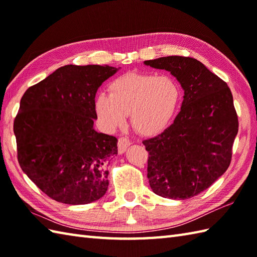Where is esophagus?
<instances>
[{"label": "esophagus", "instance_id": "1", "mask_svg": "<svg viewBox=\"0 0 257 257\" xmlns=\"http://www.w3.org/2000/svg\"><path fill=\"white\" fill-rule=\"evenodd\" d=\"M132 145V141H130L128 138L125 137H121L119 138L118 140V152L120 155H122L123 152H125V150L128 149V147Z\"/></svg>", "mask_w": 257, "mask_h": 257}]
</instances>
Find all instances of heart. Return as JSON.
<instances>
[{
    "instance_id": "obj_1",
    "label": "heart",
    "mask_w": 257,
    "mask_h": 257,
    "mask_svg": "<svg viewBox=\"0 0 257 257\" xmlns=\"http://www.w3.org/2000/svg\"><path fill=\"white\" fill-rule=\"evenodd\" d=\"M109 94L96 97L95 110L100 122L109 130L130 122L138 134L154 137L171 124L177 116L182 91L169 76L128 73L113 79Z\"/></svg>"
}]
</instances>
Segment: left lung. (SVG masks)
<instances>
[{"label": "left lung", "mask_w": 257, "mask_h": 257, "mask_svg": "<svg viewBox=\"0 0 257 257\" xmlns=\"http://www.w3.org/2000/svg\"><path fill=\"white\" fill-rule=\"evenodd\" d=\"M144 64L167 70L184 91L173 123L143 141L149 152V184L162 198L190 199L214 183L230 166L238 132L232 92L225 81L194 58L167 56Z\"/></svg>", "instance_id": "1"}]
</instances>
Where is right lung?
I'll return each mask as SVG.
<instances>
[{"mask_svg": "<svg viewBox=\"0 0 257 257\" xmlns=\"http://www.w3.org/2000/svg\"><path fill=\"white\" fill-rule=\"evenodd\" d=\"M119 68L66 65L30 87L14 120L22 170L57 202L87 204L107 192L118 140L98 133L95 96Z\"/></svg>", "mask_w": 257, "mask_h": 257, "instance_id": "1", "label": "right lung"}]
</instances>
